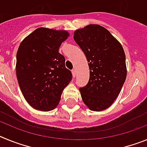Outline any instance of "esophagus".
Wrapping results in <instances>:
<instances>
[{"label": "esophagus", "mask_w": 147, "mask_h": 147, "mask_svg": "<svg viewBox=\"0 0 147 147\" xmlns=\"http://www.w3.org/2000/svg\"><path fill=\"white\" fill-rule=\"evenodd\" d=\"M71 72H72V76H73V77L74 78L75 76H76V70H75V69H73Z\"/></svg>", "instance_id": "obj_1"}]
</instances>
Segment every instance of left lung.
Listing matches in <instances>:
<instances>
[{"mask_svg": "<svg viewBox=\"0 0 147 147\" xmlns=\"http://www.w3.org/2000/svg\"><path fill=\"white\" fill-rule=\"evenodd\" d=\"M74 39L89 62V81L80 88L83 102L93 111L106 110L116 99L127 77L124 49L108 30L97 24L76 30Z\"/></svg>", "mask_w": 147, "mask_h": 147, "instance_id": "obj_1", "label": "left lung"}]
</instances>
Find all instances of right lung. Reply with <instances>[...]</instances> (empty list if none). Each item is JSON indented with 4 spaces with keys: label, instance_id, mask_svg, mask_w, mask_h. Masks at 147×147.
Wrapping results in <instances>:
<instances>
[{
    "label": "right lung",
    "instance_id": "add662e5",
    "mask_svg": "<svg viewBox=\"0 0 147 147\" xmlns=\"http://www.w3.org/2000/svg\"><path fill=\"white\" fill-rule=\"evenodd\" d=\"M69 35L65 30L38 28L20 42L17 79L23 96L35 110L56 108L63 90L72 80L64 56L59 53L61 44Z\"/></svg>",
    "mask_w": 147,
    "mask_h": 147
}]
</instances>
